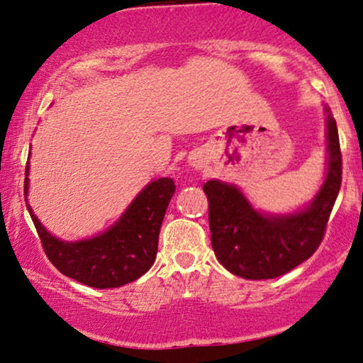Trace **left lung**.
Masks as SVG:
<instances>
[{
    "label": "left lung",
    "instance_id": "8db88e82",
    "mask_svg": "<svg viewBox=\"0 0 363 363\" xmlns=\"http://www.w3.org/2000/svg\"><path fill=\"white\" fill-rule=\"evenodd\" d=\"M328 169L322 189L306 211L292 216L255 212L238 187L219 181L202 186L209 202L211 244L216 257L234 275L275 279L311 257L325 235L342 184V152L337 123L327 119Z\"/></svg>",
    "mask_w": 363,
    "mask_h": 363
}]
</instances>
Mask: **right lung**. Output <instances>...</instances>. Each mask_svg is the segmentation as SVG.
I'll list each match as a JSON object with an SVG mask.
<instances>
[{"instance_id":"right-lung-1","label":"right lung","mask_w":363,"mask_h":363,"mask_svg":"<svg viewBox=\"0 0 363 363\" xmlns=\"http://www.w3.org/2000/svg\"><path fill=\"white\" fill-rule=\"evenodd\" d=\"M28 171V166H26ZM28 187V177L24 189ZM176 184L162 177L149 184L116 225L94 239L62 242L48 234L28 206L33 224L50 262L67 277L94 289H113L133 282L156 260L159 230Z\"/></svg>"}]
</instances>
